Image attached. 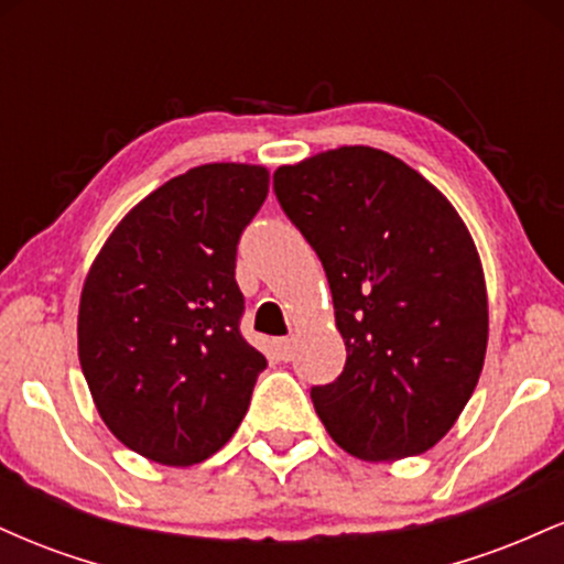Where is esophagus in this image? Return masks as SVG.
<instances>
[{"label":"esophagus","instance_id":"1","mask_svg":"<svg viewBox=\"0 0 564 564\" xmlns=\"http://www.w3.org/2000/svg\"><path fill=\"white\" fill-rule=\"evenodd\" d=\"M275 347H278V355H281V360L294 358V339H278Z\"/></svg>","mask_w":564,"mask_h":564}]
</instances>
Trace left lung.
Here are the masks:
<instances>
[{
	"label": "left lung",
	"mask_w": 564,
	"mask_h": 564,
	"mask_svg": "<svg viewBox=\"0 0 564 564\" xmlns=\"http://www.w3.org/2000/svg\"><path fill=\"white\" fill-rule=\"evenodd\" d=\"M278 204L313 246L334 296L345 371L313 387L328 435L364 462L430 451L480 379L488 294L451 200L368 145L273 174Z\"/></svg>",
	"instance_id": "8db88e82"
}]
</instances>
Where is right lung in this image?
<instances>
[{
    "mask_svg": "<svg viewBox=\"0 0 564 564\" xmlns=\"http://www.w3.org/2000/svg\"><path fill=\"white\" fill-rule=\"evenodd\" d=\"M270 174L204 164L116 225L79 302V360L97 413L129 451L166 467L217 453L268 368L241 336L236 251Z\"/></svg>",
    "mask_w": 564,
    "mask_h": 564,
    "instance_id": "obj_1",
    "label": "right lung"
}]
</instances>
